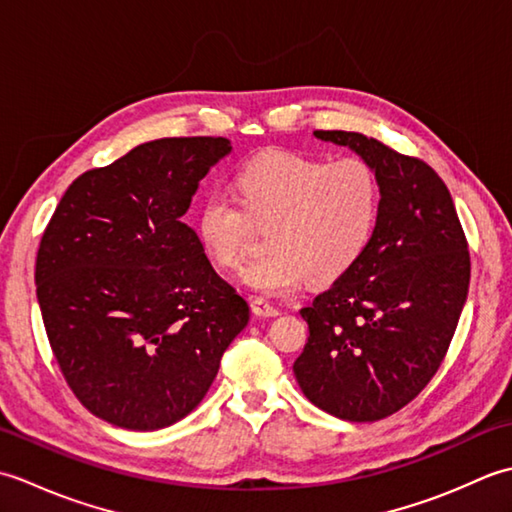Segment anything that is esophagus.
<instances>
[{"label": "esophagus", "instance_id": "obj_1", "mask_svg": "<svg viewBox=\"0 0 512 512\" xmlns=\"http://www.w3.org/2000/svg\"><path fill=\"white\" fill-rule=\"evenodd\" d=\"M250 306H253V312L257 314V317H277L279 314V308L275 306V303H270L264 297H253L250 299Z\"/></svg>", "mask_w": 512, "mask_h": 512}]
</instances>
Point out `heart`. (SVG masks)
Here are the masks:
<instances>
[{
    "label": "heart",
    "mask_w": 512,
    "mask_h": 512,
    "mask_svg": "<svg viewBox=\"0 0 512 512\" xmlns=\"http://www.w3.org/2000/svg\"><path fill=\"white\" fill-rule=\"evenodd\" d=\"M237 189H211L195 213V233L215 264L242 262L255 224H270L266 255L239 279L266 295H286L312 273L334 279L365 253L380 213L376 169L358 156L336 160L268 151L239 169Z\"/></svg>",
    "instance_id": "obj_1"
}]
</instances>
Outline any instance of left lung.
Wrapping results in <instances>:
<instances>
[{
	"mask_svg": "<svg viewBox=\"0 0 512 512\" xmlns=\"http://www.w3.org/2000/svg\"><path fill=\"white\" fill-rule=\"evenodd\" d=\"M314 136L376 169L380 213L358 262L301 308L310 336L292 369L312 405L374 422L438 372L469 295V246L447 184L427 162L356 132Z\"/></svg>",
	"mask_w": 512,
	"mask_h": 512,
	"instance_id": "1",
	"label": "left lung"
}]
</instances>
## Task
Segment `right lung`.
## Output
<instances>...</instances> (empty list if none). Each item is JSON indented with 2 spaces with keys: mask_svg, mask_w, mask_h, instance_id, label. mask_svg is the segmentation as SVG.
<instances>
[{
  "mask_svg": "<svg viewBox=\"0 0 512 512\" xmlns=\"http://www.w3.org/2000/svg\"><path fill=\"white\" fill-rule=\"evenodd\" d=\"M231 140L160 138L63 193L43 231L35 284L48 341L81 405L156 431L200 405L250 319L182 222Z\"/></svg>",
  "mask_w": 512,
  "mask_h": 512,
  "instance_id": "add662e5",
  "label": "right lung"
}]
</instances>
